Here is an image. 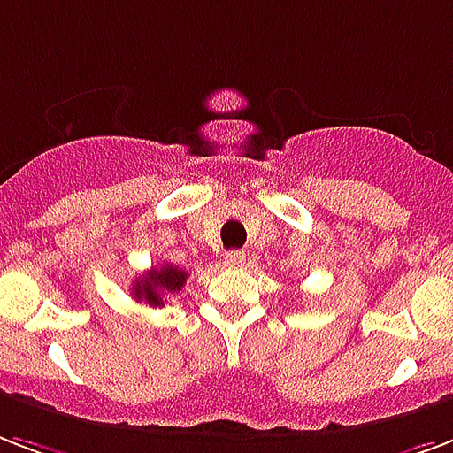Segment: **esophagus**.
Returning <instances> with one entry per match:
<instances>
[{"label":"esophagus","mask_w":453,"mask_h":453,"mask_svg":"<svg viewBox=\"0 0 453 453\" xmlns=\"http://www.w3.org/2000/svg\"><path fill=\"white\" fill-rule=\"evenodd\" d=\"M244 261H247V254L240 250H233L226 254V264L230 265V268H240V265H244Z\"/></svg>","instance_id":"esophagus-1"}]
</instances>
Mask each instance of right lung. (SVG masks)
I'll return each mask as SVG.
<instances>
[{
  "instance_id": "right-lung-1",
  "label": "right lung",
  "mask_w": 453,
  "mask_h": 453,
  "mask_svg": "<svg viewBox=\"0 0 453 453\" xmlns=\"http://www.w3.org/2000/svg\"><path fill=\"white\" fill-rule=\"evenodd\" d=\"M185 282H188V273L178 265L164 264L144 273L142 278H137L133 285V295L137 302H147L150 306H164L165 295L180 292Z\"/></svg>"
}]
</instances>
